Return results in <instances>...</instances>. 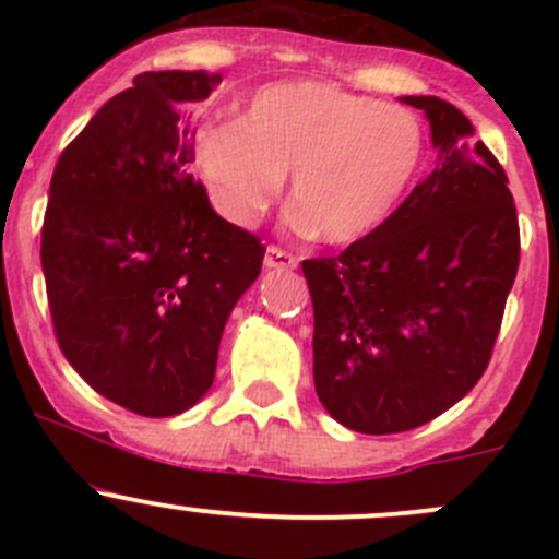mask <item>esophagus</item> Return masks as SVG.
I'll return each instance as SVG.
<instances>
[{
  "label": "esophagus",
  "mask_w": 559,
  "mask_h": 559,
  "mask_svg": "<svg viewBox=\"0 0 559 559\" xmlns=\"http://www.w3.org/2000/svg\"><path fill=\"white\" fill-rule=\"evenodd\" d=\"M264 267L267 270H295L297 267V257H292L289 251L278 246H267L264 251Z\"/></svg>",
  "instance_id": "esophagus-1"
}]
</instances>
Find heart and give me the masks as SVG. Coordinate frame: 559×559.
I'll return each mask as SVG.
<instances>
[{"label": "heart", "instance_id": "obj_1", "mask_svg": "<svg viewBox=\"0 0 559 559\" xmlns=\"http://www.w3.org/2000/svg\"><path fill=\"white\" fill-rule=\"evenodd\" d=\"M191 159L207 200L235 227L257 222L289 173L295 222L352 246L397 211L425 162V127L326 81L270 83L224 123L197 129Z\"/></svg>", "mask_w": 559, "mask_h": 559}]
</instances>
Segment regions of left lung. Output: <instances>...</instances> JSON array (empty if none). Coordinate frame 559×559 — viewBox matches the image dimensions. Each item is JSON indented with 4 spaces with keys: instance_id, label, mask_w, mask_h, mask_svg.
Segmentation results:
<instances>
[{
    "instance_id": "1",
    "label": "left lung",
    "mask_w": 559,
    "mask_h": 559,
    "mask_svg": "<svg viewBox=\"0 0 559 559\" xmlns=\"http://www.w3.org/2000/svg\"><path fill=\"white\" fill-rule=\"evenodd\" d=\"M400 99L430 121L436 170L373 235L302 262L316 394L365 436L427 425L476 386L520 267L514 197L492 151L447 99Z\"/></svg>"
}]
</instances>
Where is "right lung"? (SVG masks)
Returning a JSON list of instances; mask_svg holds the SVG:
<instances>
[{"mask_svg": "<svg viewBox=\"0 0 559 559\" xmlns=\"http://www.w3.org/2000/svg\"><path fill=\"white\" fill-rule=\"evenodd\" d=\"M218 72H143L61 151L43 224L56 341L88 386L175 416L213 384L224 326L264 246L224 222L189 175L186 107Z\"/></svg>", "mask_w": 559, "mask_h": 559, "instance_id": "obj_1", "label": "right lung"}]
</instances>
